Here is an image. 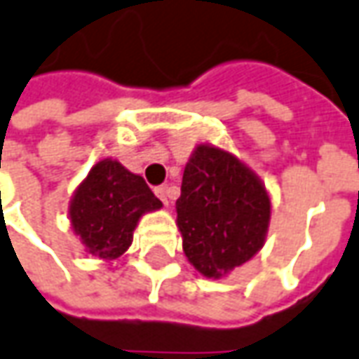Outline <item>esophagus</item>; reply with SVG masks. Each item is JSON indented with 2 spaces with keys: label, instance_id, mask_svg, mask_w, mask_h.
I'll return each mask as SVG.
<instances>
[{
  "label": "esophagus",
  "instance_id": "1",
  "mask_svg": "<svg viewBox=\"0 0 359 359\" xmlns=\"http://www.w3.org/2000/svg\"><path fill=\"white\" fill-rule=\"evenodd\" d=\"M155 194L163 200L165 206H169L170 200H172V189L170 187H159V189H155Z\"/></svg>",
  "mask_w": 359,
  "mask_h": 359
}]
</instances>
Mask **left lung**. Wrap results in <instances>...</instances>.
I'll use <instances>...</instances> for the list:
<instances>
[{
  "label": "left lung",
  "instance_id": "left-lung-1",
  "mask_svg": "<svg viewBox=\"0 0 359 359\" xmlns=\"http://www.w3.org/2000/svg\"><path fill=\"white\" fill-rule=\"evenodd\" d=\"M271 200L262 179L214 145L192 151L177 200L182 250L208 279L226 277L262 250Z\"/></svg>",
  "mask_w": 359,
  "mask_h": 359
}]
</instances>
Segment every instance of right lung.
<instances>
[{
    "label": "right lung",
    "instance_id": "right-lung-1",
    "mask_svg": "<svg viewBox=\"0 0 359 359\" xmlns=\"http://www.w3.org/2000/svg\"><path fill=\"white\" fill-rule=\"evenodd\" d=\"M163 206L143 177L129 172L121 163H96L70 200V224L88 253L116 259L133 241V230L145 212Z\"/></svg>",
    "mask_w": 359,
    "mask_h": 359
}]
</instances>
